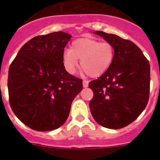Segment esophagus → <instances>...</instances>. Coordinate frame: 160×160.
<instances>
[{
	"instance_id": "1",
	"label": "esophagus",
	"mask_w": 160,
	"mask_h": 160,
	"mask_svg": "<svg viewBox=\"0 0 160 160\" xmlns=\"http://www.w3.org/2000/svg\"><path fill=\"white\" fill-rule=\"evenodd\" d=\"M88 85H89L88 81H87V80H83V81H82L83 87H85V88H86V87H88Z\"/></svg>"
}]
</instances>
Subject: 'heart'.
Masks as SVG:
<instances>
[{
	"mask_svg": "<svg viewBox=\"0 0 160 160\" xmlns=\"http://www.w3.org/2000/svg\"><path fill=\"white\" fill-rule=\"evenodd\" d=\"M115 56L113 44L100 42L90 38H78L71 44L70 49H66L62 54V62L66 71L75 72L78 60L83 71L93 78L99 77L111 67Z\"/></svg>",
	"mask_w": 160,
	"mask_h": 160,
	"instance_id": "obj_1",
	"label": "heart"
}]
</instances>
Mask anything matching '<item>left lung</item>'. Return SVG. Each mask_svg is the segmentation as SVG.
Here are the masks:
<instances>
[{
    "mask_svg": "<svg viewBox=\"0 0 160 160\" xmlns=\"http://www.w3.org/2000/svg\"><path fill=\"white\" fill-rule=\"evenodd\" d=\"M94 33L113 44L115 56L109 70L89 83L94 92L90 112L99 125L120 129L134 122L148 105L149 62L131 41L102 31Z\"/></svg>",
    "mask_w": 160,
    "mask_h": 160,
    "instance_id": "obj_1",
    "label": "left lung"
}]
</instances>
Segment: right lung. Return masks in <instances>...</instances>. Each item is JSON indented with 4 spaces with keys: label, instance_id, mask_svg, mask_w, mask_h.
<instances>
[{
    "label": "right lung",
    "instance_id": "right-lung-1",
    "mask_svg": "<svg viewBox=\"0 0 160 160\" xmlns=\"http://www.w3.org/2000/svg\"><path fill=\"white\" fill-rule=\"evenodd\" d=\"M71 35L54 32L32 38L21 48L8 69V99L25 125L38 131L60 128L82 80L68 73L62 54Z\"/></svg>",
    "mask_w": 160,
    "mask_h": 160
}]
</instances>
